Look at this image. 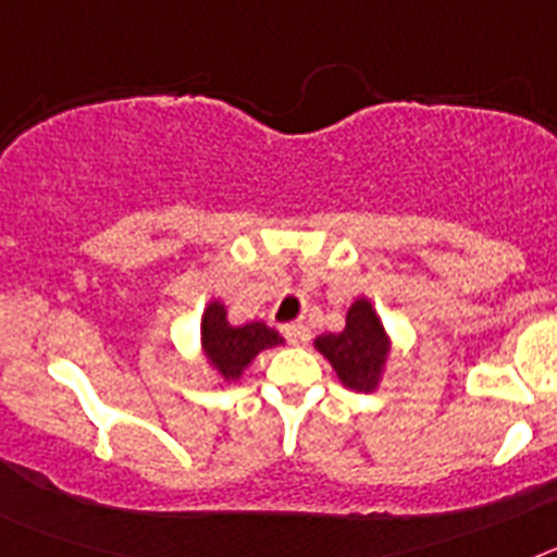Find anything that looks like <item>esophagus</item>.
Wrapping results in <instances>:
<instances>
[{"instance_id": "obj_1", "label": "esophagus", "mask_w": 557, "mask_h": 557, "mask_svg": "<svg viewBox=\"0 0 557 557\" xmlns=\"http://www.w3.org/2000/svg\"><path fill=\"white\" fill-rule=\"evenodd\" d=\"M284 337H287L293 346H307L312 332H309L307 323H289V326H284Z\"/></svg>"}]
</instances>
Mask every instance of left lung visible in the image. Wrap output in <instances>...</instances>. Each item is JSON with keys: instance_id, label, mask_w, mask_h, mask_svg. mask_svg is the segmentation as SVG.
<instances>
[{"instance_id": "obj_1", "label": "left lung", "mask_w": 557, "mask_h": 557, "mask_svg": "<svg viewBox=\"0 0 557 557\" xmlns=\"http://www.w3.org/2000/svg\"><path fill=\"white\" fill-rule=\"evenodd\" d=\"M312 346L329 359L339 385L348 391L373 393L382 387L391 362L393 337L366 295H359L348 307L343 332L318 334Z\"/></svg>"}]
</instances>
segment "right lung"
Masks as SVG:
<instances>
[{
  "label": "right lung",
  "instance_id": "obj_1",
  "mask_svg": "<svg viewBox=\"0 0 557 557\" xmlns=\"http://www.w3.org/2000/svg\"><path fill=\"white\" fill-rule=\"evenodd\" d=\"M275 346H284V337L268 323L250 321L234 326L228 321V307L220 298H211L206 304L203 318H200V351L220 387L236 385L250 362Z\"/></svg>",
  "mask_w": 557,
  "mask_h": 557
}]
</instances>
